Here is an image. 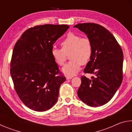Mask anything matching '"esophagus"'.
Listing matches in <instances>:
<instances>
[{"instance_id": "esophagus-1", "label": "esophagus", "mask_w": 132, "mask_h": 132, "mask_svg": "<svg viewBox=\"0 0 132 132\" xmlns=\"http://www.w3.org/2000/svg\"><path fill=\"white\" fill-rule=\"evenodd\" d=\"M73 76H72V75H66V79H68V80L71 79V78H73Z\"/></svg>"}]
</instances>
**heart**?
<instances>
[{
    "label": "heart",
    "instance_id": "b5f03b06",
    "mask_svg": "<svg viewBox=\"0 0 132 132\" xmlns=\"http://www.w3.org/2000/svg\"><path fill=\"white\" fill-rule=\"evenodd\" d=\"M62 49L53 48L51 54L57 65L63 66L67 59L70 62L63 67V71L67 75L76 74L79 70L81 64L87 63L93 53V45L90 39L81 37L75 33H69L61 42Z\"/></svg>",
    "mask_w": 132,
    "mask_h": 132
}]
</instances>
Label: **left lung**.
I'll return each instance as SVG.
<instances>
[{
	"mask_svg": "<svg viewBox=\"0 0 132 132\" xmlns=\"http://www.w3.org/2000/svg\"><path fill=\"white\" fill-rule=\"evenodd\" d=\"M74 27L86 33L91 41L92 56L84 72L95 75L90 80L82 76L78 96L90 106L103 105L110 101L122 84V50L114 36L100 24L80 23Z\"/></svg>",
	"mask_w": 132,
	"mask_h": 132,
	"instance_id": "1",
	"label": "left lung"
}]
</instances>
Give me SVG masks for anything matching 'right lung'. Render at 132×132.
Wrapping results in <instances>:
<instances>
[{
	"instance_id": "obj_1",
	"label": "right lung",
	"mask_w": 132,
	"mask_h": 132,
	"mask_svg": "<svg viewBox=\"0 0 132 132\" xmlns=\"http://www.w3.org/2000/svg\"><path fill=\"white\" fill-rule=\"evenodd\" d=\"M68 25L44 24L27 30L15 43L10 74L15 92L29 108L38 112L54 105L66 77L51 54L53 45Z\"/></svg>"
}]
</instances>
